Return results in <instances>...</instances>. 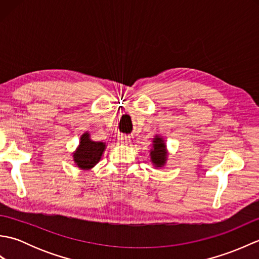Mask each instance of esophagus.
Returning <instances> with one entry per match:
<instances>
[{"label": "esophagus", "instance_id": "1", "mask_svg": "<svg viewBox=\"0 0 259 259\" xmlns=\"http://www.w3.org/2000/svg\"><path fill=\"white\" fill-rule=\"evenodd\" d=\"M118 139H119V141L121 142V144H123V145H128V144H130V137H128V136H123V135H121Z\"/></svg>", "mask_w": 259, "mask_h": 259}]
</instances>
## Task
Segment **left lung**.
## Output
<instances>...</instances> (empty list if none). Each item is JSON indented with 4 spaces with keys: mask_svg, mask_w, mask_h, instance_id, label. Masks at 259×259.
Segmentation results:
<instances>
[{
    "mask_svg": "<svg viewBox=\"0 0 259 259\" xmlns=\"http://www.w3.org/2000/svg\"><path fill=\"white\" fill-rule=\"evenodd\" d=\"M167 148L164 140L160 136H156L152 140V149L150 150V160L156 168H161L167 161Z\"/></svg>",
    "mask_w": 259,
    "mask_h": 259,
    "instance_id": "obj_1",
    "label": "left lung"
}]
</instances>
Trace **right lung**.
I'll use <instances>...</instances> for the list:
<instances>
[{
    "instance_id": "add662e5",
    "label": "right lung",
    "mask_w": 259,
    "mask_h": 259,
    "mask_svg": "<svg viewBox=\"0 0 259 259\" xmlns=\"http://www.w3.org/2000/svg\"><path fill=\"white\" fill-rule=\"evenodd\" d=\"M106 144L90 139V134L84 133L81 136L79 147L73 152V160L80 169L89 170L100 161Z\"/></svg>"
}]
</instances>
